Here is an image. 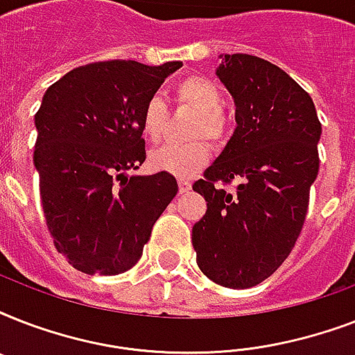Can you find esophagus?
I'll return each mask as SVG.
<instances>
[{"mask_svg": "<svg viewBox=\"0 0 355 355\" xmlns=\"http://www.w3.org/2000/svg\"><path fill=\"white\" fill-rule=\"evenodd\" d=\"M189 189H191V182H189V180H184V178H180V180H178V191H180V193H188Z\"/></svg>", "mask_w": 355, "mask_h": 355, "instance_id": "34e87169", "label": "esophagus"}]
</instances>
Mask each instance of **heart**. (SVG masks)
<instances>
[{
    "label": "heart",
    "instance_id": "heart-1",
    "mask_svg": "<svg viewBox=\"0 0 355 355\" xmlns=\"http://www.w3.org/2000/svg\"><path fill=\"white\" fill-rule=\"evenodd\" d=\"M177 101L197 112L191 136L219 141L227 134V118L223 116V96L216 83L205 77H186L175 86ZM167 107L160 96H150L141 110V134L147 141H158L164 132ZM210 158V147L197 139L191 144H167L155 149L149 156L153 169L169 173L173 177L188 178L200 171Z\"/></svg>",
    "mask_w": 355,
    "mask_h": 355
}]
</instances>
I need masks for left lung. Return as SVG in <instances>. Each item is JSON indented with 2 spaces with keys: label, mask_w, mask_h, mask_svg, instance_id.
<instances>
[{
  "label": "left lung",
  "mask_w": 355,
  "mask_h": 355,
  "mask_svg": "<svg viewBox=\"0 0 355 355\" xmlns=\"http://www.w3.org/2000/svg\"><path fill=\"white\" fill-rule=\"evenodd\" d=\"M216 69L236 103L232 138L193 184L208 210L193 225L197 265L223 287L247 289L275 272L295 247L319 175L320 121L313 99L275 64L221 55ZM238 180L228 194L215 182Z\"/></svg>",
  "instance_id": "8db88e82"
}]
</instances>
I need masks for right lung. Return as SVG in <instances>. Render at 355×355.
Masks as SVG:
<instances>
[{"mask_svg":"<svg viewBox=\"0 0 355 355\" xmlns=\"http://www.w3.org/2000/svg\"><path fill=\"white\" fill-rule=\"evenodd\" d=\"M182 62L108 60L51 85L35 116V169L55 247L86 275H121L138 263L173 197L169 173L132 175L145 162L141 110Z\"/></svg>","mask_w":355,"mask_h":355,"instance_id":"add662e5","label":"right lung"}]
</instances>
